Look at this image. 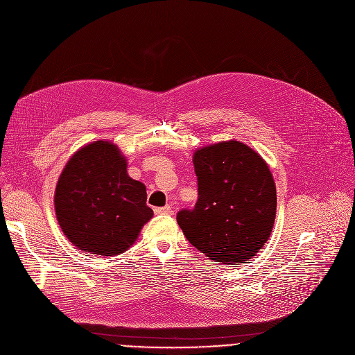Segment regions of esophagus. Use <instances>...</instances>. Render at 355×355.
Listing matches in <instances>:
<instances>
[{
	"instance_id": "34e87169",
	"label": "esophagus",
	"mask_w": 355,
	"mask_h": 355,
	"mask_svg": "<svg viewBox=\"0 0 355 355\" xmlns=\"http://www.w3.org/2000/svg\"><path fill=\"white\" fill-rule=\"evenodd\" d=\"M155 212H156L157 215H167V214H170V212H171V208H170V205H166V207L155 208Z\"/></svg>"
}]
</instances>
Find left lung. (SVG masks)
<instances>
[{"label": "left lung", "mask_w": 355, "mask_h": 355, "mask_svg": "<svg viewBox=\"0 0 355 355\" xmlns=\"http://www.w3.org/2000/svg\"><path fill=\"white\" fill-rule=\"evenodd\" d=\"M198 200L177 222L187 240L216 264H240L267 243L277 211L267 163L248 146L222 141L193 155Z\"/></svg>", "instance_id": "obj_1"}]
</instances>
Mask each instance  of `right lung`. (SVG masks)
I'll list each match as a JSON object with an SVG mask.
<instances>
[{
  "mask_svg": "<svg viewBox=\"0 0 355 355\" xmlns=\"http://www.w3.org/2000/svg\"><path fill=\"white\" fill-rule=\"evenodd\" d=\"M146 187L126 173L119 148L104 140L84 146L66 164L55 193L59 225L78 248L118 256L153 216Z\"/></svg>",
  "mask_w": 355,
  "mask_h": 355,
  "instance_id": "add662e5",
  "label": "right lung"
}]
</instances>
